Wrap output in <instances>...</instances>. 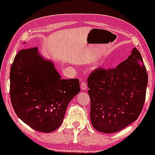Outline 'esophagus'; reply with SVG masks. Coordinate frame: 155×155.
Listing matches in <instances>:
<instances>
[{
	"label": "esophagus",
	"mask_w": 155,
	"mask_h": 155,
	"mask_svg": "<svg viewBox=\"0 0 155 155\" xmlns=\"http://www.w3.org/2000/svg\"><path fill=\"white\" fill-rule=\"evenodd\" d=\"M80 85H81V89L82 90H87V82L85 81H83L82 82L81 84H80Z\"/></svg>",
	"instance_id": "34e87169"
}]
</instances>
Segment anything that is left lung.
<instances>
[{"mask_svg":"<svg viewBox=\"0 0 155 155\" xmlns=\"http://www.w3.org/2000/svg\"><path fill=\"white\" fill-rule=\"evenodd\" d=\"M147 82V70L136 48L117 67L92 71L87 86L93 127L113 133L137 120L145 101Z\"/></svg>","mask_w":155,"mask_h":155,"instance_id":"obj_1","label":"left lung"}]
</instances>
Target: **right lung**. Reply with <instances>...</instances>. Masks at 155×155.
I'll return each instance as SVG.
<instances>
[{
	"mask_svg": "<svg viewBox=\"0 0 155 155\" xmlns=\"http://www.w3.org/2000/svg\"><path fill=\"white\" fill-rule=\"evenodd\" d=\"M10 96L17 116L34 130L51 133L62 124L71 99L79 93L78 79H61L52 62L37 47L20 50L10 73Z\"/></svg>",
	"mask_w": 155,
	"mask_h": 155,
	"instance_id": "obj_1",
	"label": "right lung"
}]
</instances>
